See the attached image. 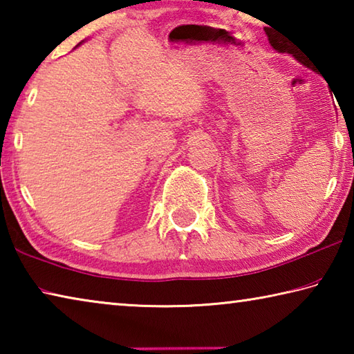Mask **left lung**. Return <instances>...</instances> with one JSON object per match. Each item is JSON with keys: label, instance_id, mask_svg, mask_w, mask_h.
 <instances>
[{"label": "left lung", "instance_id": "left-lung-1", "mask_svg": "<svg viewBox=\"0 0 354 354\" xmlns=\"http://www.w3.org/2000/svg\"><path fill=\"white\" fill-rule=\"evenodd\" d=\"M270 44H272V46H273L274 50H277L278 53H290V55H292L293 57H295L299 64H303V65H308V61H306V59H304V56H301V55H297L295 50H293L292 46L287 45L284 40L272 39V40H270Z\"/></svg>", "mask_w": 354, "mask_h": 354}]
</instances>
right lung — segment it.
<instances>
[{
	"label": "right lung",
	"mask_w": 354,
	"mask_h": 354,
	"mask_svg": "<svg viewBox=\"0 0 354 354\" xmlns=\"http://www.w3.org/2000/svg\"><path fill=\"white\" fill-rule=\"evenodd\" d=\"M81 44H82V41H81ZM81 44H80V45H81Z\"/></svg>",
	"instance_id": "add662e5"
}]
</instances>
